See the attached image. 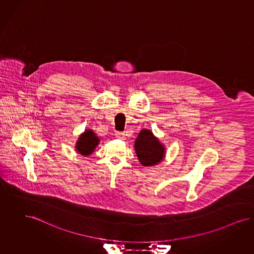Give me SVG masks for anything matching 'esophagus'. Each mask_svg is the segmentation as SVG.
<instances>
[{
	"mask_svg": "<svg viewBox=\"0 0 254 254\" xmlns=\"http://www.w3.org/2000/svg\"><path fill=\"white\" fill-rule=\"evenodd\" d=\"M115 134L120 139H123V140L125 139V132H123V131H116Z\"/></svg>",
	"mask_w": 254,
	"mask_h": 254,
	"instance_id": "esophagus-1",
	"label": "esophagus"
}]
</instances>
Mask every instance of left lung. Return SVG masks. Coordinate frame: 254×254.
I'll return each mask as SVG.
<instances>
[{
	"label": "left lung",
	"instance_id": "8db88e82",
	"mask_svg": "<svg viewBox=\"0 0 254 254\" xmlns=\"http://www.w3.org/2000/svg\"><path fill=\"white\" fill-rule=\"evenodd\" d=\"M134 148L141 164L145 167L153 166L161 162L165 149L150 130H142L135 139Z\"/></svg>",
	"mask_w": 254,
	"mask_h": 254
}]
</instances>
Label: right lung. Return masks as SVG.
Instances as JSON below:
<instances>
[{
  "label": "right lung",
  "instance_id": "add662e5",
  "mask_svg": "<svg viewBox=\"0 0 254 254\" xmlns=\"http://www.w3.org/2000/svg\"><path fill=\"white\" fill-rule=\"evenodd\" d=\"M98 144L99 138L96 136L95 132L91 130H86L79 137V140L76 144V149L79 151V153L85 156L92 153Z\"/></svg>",
  "mask_w": 254,
  "mask_h": 254
}]
</instances>
